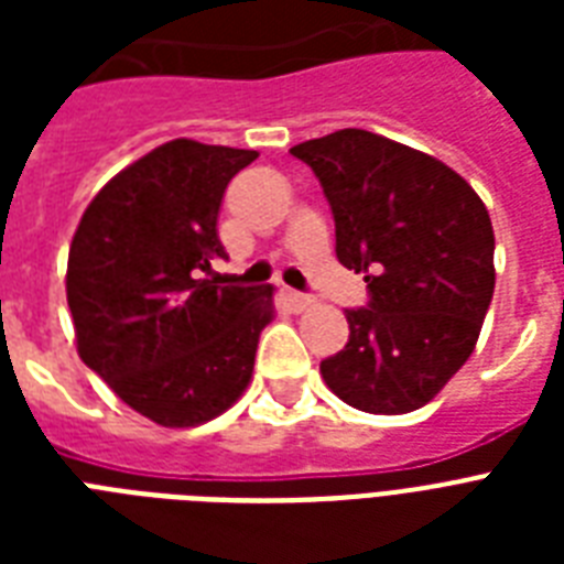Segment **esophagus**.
<instances>
[{"label":"esophagus","mask_w":564,"mask_h":564,"mask_svg":"<svg viewBox=\"0 0 564 564\" xmlns=\"http://www.w3.org/2000/svg\"><path fill=\"white\" fill-rule=\"evenodd\" d=\"M286 301H290L292 310H307L316 304L313 295H307V292H295V290H286Z\"/></svg>","instance_id":"34e87169"}]
</instances>
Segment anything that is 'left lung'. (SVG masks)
<instances>
[{
    "instance_id": "obj_1",
    "label": "left lung",
    "mask_w": 564,
    "mask_h": 564,
    "mask_svg": "<svg viewBox=\"0 0 564 564\" xmlns=\"http://www.w3.org/2000/svg\"><path fill=\"white\" fill-rule=\"evenodd\" d=\"M334 210L336 257L366 274L369 307L322 360L348 406L401 415L433 401L471 357L495 292V230L471 184L436 158L362 128L290 149Z\"/></svg>"
}]
</instances>
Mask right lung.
I'll return each mask as SVG.
<instances>
[{
  "label": "right lung",
  "mask_w": 564,
  "mask_h": 564,
  "mask_svg": "<svg viewBox=\"0 0 564 564\" xmlns=\"http://www.w3.org/2000/svg\"><path fill=\"white\" fill-rule=\"evenodd\" d=\"M251 149L172 140L113 175L84 210L66 263L78 357L161 427H195L246 392L272 286L202 278L230 178Z\"/></svg>",
  "instance_id": "right-lung-1"
}]
</instances>
